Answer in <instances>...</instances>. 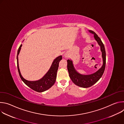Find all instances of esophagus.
Wrapping results in <instances>:
<instances>
[{
    "label": "esophagus",
    "instance_id": "34e87169",
    "mask_svg": "<svg viewBox=\"0 0 124 124\" xmlns=\"http://www.w3.org/2000/svg\"><path fill=\"white\" fill-rule=\"evenodd\" d=\"M65 57H67V55L65 54Z\"/></svg>",
    "mask_w": 124,
    "mask_h": 124
}]
</instances>
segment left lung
<instances>
[{"mask_svg":"<svg viewBox=\"0 0 124 124\" xmlns=\"http://www.w3.org/2000/svg\"><path fill=\"white\" fill-rule=\"evenodd\" d=\"M90 33L94 35L95 40L100 46L101 51L102 54L103 64L100 69L95 73L90 75H82L77 72L74 67L73 61L68 59L67 60V69L69 77L74 84L82 88L90 87L95 84L102 77L105 67L106 64V54L104 46L100 37L93 31L88 30Z\"/></svg>","mask_w":124,"mask_h":124,"instance_id":"left-lung-1","label":"left lung"}]
</instances>
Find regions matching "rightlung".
Returning a JSON list of instances; mask_svg holds the SVG:
<instances>
[{
	"label": "right lung",
	"instance_id": "add662e5",
	"mask_svg": "<svg viewBox=\"0 0 124 124\" xmlns=\"http://www.w3.org/2000/svg\"><path fill=\"white\" fill-rule=\"evenodd\" d=\"M22 46V45H21L18 50H17L16 56L17 69H18V72L21 78L27 86L35 91L38 92H43L48 90L54 85L55 82L57 72L59 67V63L62 59V55L58 56L54 60L49 70L42 78L36 81H29L24 79L19 69L18 55L20 54Z\"/></svg>",
	"mask_w": 124,
	"mask_h": 124
}]
</instances>
